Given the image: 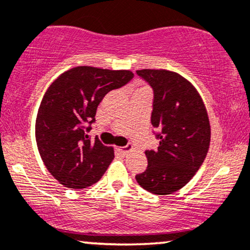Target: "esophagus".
I'll return each instance as SVG.
<instances>
[{"label": "esophagus", "mask_w": 250, "mask_h": 250, "mask_svg": "<svg viewBox=\"0 0 250 250\" xmlns=\"http://www.w3.org/2000/svg\"><path fill=\"white\" fill-rule=\"evenodd\" d=\"M131 150H133V146H122V148H116V151L119 152V154H121V155H123V156H125V155H128L129 152L131 151Z\"/></svg>", "instance_id": "esophagus-1"}]
</instances>
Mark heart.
I'll list each match as a JSON object with an SVG mask.
<instances>
[{
  "mask_svg": "<svg viewBox=\"0 0 250 250\" xmlns=\"http://www.w3.org/2000/svg\"><path fill=\"white\" fill-rule=\"evenodd\" d=\"M141 89H146V87H141V88H138L137 91H141Z\"/></svg>",
  "mask_w": 250,
  "mask_h": 250,
  "instance_id": "b5f03b06",
  "label": "heart"
}]
</instances>
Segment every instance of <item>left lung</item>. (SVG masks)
<instances>
[{"mask_svg":"<svg viewBox=\"0 0 250 250\" xmlns=\"http://www.w3.org/2000/svg\"><path fill=\"white\" fill-rule=\"evenodd\" d=\"M154 89L151 125L159 146L146 150L148 167L137 174L144 190L165 195L180 190L205 161L211 125L203 99L188 79L167 70H138Z\"/></svg>","mask_w":250,"mask_h":250,"instance_id":"obj_1","label":"left lung"}]
</instances>
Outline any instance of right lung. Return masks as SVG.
Here are the masks:
<instances>
[{
	"label": "right lung",
	"instance_id": "add662e5",
	"mask_svg": "<svg viewBox=\"0 0 250 250\" xmlns=\"http://www.w3.org/2000/svg\"><path fill=\"white\" fill-rule=\"evenodd\" d=\"M128 70L78 66L64 72L45 92L36 119V142L45 167L65 188H86L104 176L113 146L86 135L104 96L133 79Z\"/></svg>",
	"mask_w": 250,
	"mask_h": 250
}]
</instances>
